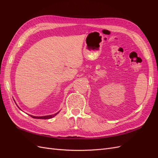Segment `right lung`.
<instances>
[{"label":"right lung","mask_w":158,"mask_h":158,"mask_svg":"<svg viewBox=\"0 0 158 158\" xmlns=\"http://www.w3.org/2000/svg\"><path fill=\"white\" fill-rule=\"evenodd\" d=\"M57 113H59V112L58 113H55V114H52V115H47V116H43V117H35V116H32V115H30V117H33V118H41V119H49V118H52L53 117H55L56 114H57Z\"/></svg>","instance_id":"right-lung-1"}]
</instances>
